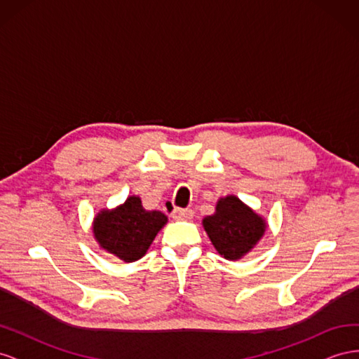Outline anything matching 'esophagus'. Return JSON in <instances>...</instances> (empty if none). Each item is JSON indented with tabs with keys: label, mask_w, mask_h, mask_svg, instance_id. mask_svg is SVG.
Segmentation results:
<instances>
[{
	"label": "esophagus",
	"mask_w": 359,
	"mask_h": 359,
	"mask_svg": "<svg viewBox=\"0 0 359 359\" xmlns=\"http://www.w3.org/2000/svg\"><path fill=\"white\" fill-rule=\"evenodd\" d=\"M193 210H189V208H175L172 212V217L175 220H190L193 217Z\"/></svg>",
	"instance_id": "obj_1"
}]
</instances>
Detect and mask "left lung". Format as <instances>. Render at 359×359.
I'll list each match as a JSON object with an SVG mask.
<instances>
[{
    "instance_id": "obj_1",
    "label": "left lung",
    "mask_w": 359,
    "mask_h": 359,
    "mask_svg": "<svg viewBox=\"0 0 359 359\" xmlns=\"http://www.w3.org/2000/svg\"><path fill=\"white\" fill-rule=\"evenodd\" d=\"M212 246L225 259L237 261L254 249L267 231V222L234 195L220 198L215 215L202 219Z\"/></svg>"
}]
</instances>
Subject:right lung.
I'll return each mask as SVG.
<instances>
[{"label": "right lung", "instance_id": "right-lung-1", "mask_svg": "<svg viewBox=\"0 0 359 359\" xmlns=\"http://www.w3.org/2000/svg\"><path fill=\"white\" fill-rule=\"evenodd\" d=\"M166 224L164 212L144 210L140 196L133 195L116 208L101 210L93 219L92 232L101 249L125 263H133L147 254Z\"/></svg>", "mask_w": 359, "mask_h": 359}]
</instances>
